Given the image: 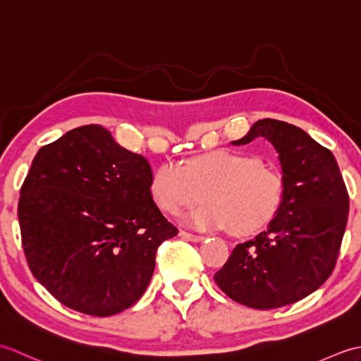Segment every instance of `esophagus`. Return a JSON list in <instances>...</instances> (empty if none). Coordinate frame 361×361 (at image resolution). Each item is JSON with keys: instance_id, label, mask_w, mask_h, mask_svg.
I'll use <instances>...</instances> for the list:
<instances>
[{"instance_id": "esophagus-1", "label": "esophagus", "mask_w": 361, "mask_h": 361, "mask_svg": "<svg viewBox=\"0 0 361 361\" xmlns=\"http://www.w3.org/2000/svg\"><path fill=\"white\" fill-rule=\"evenodd\" d=\"M180 235L183 237V239L186 240H190V242H202L204 237L203 235H197V234H192V233H186V231H181Z\"/></svg>"}]
</instances>
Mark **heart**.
<instances>
[{
    "label": "heart",
    "instance_id": "b5f03b06",
    "mask_svg": "<svg viewBox=\"0 0 361 361\" xmlns=\"http://www.w3.org/2000/svg\"><path fill=\"white\" fill-rule=\"evenodd\" d=\"M150 194L161 209L180 214L202 200L188 216L198 229H221L237 235L259 231L278 214L283 198L282 176L257 157L217 150L185 166L161 164L150 180Z\"/></svg>",
    "mask_w": 361,
    "mask_h": 361
}]
</instances>
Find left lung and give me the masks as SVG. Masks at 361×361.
Returning a JSON list of instances; mask_svg holds the SVG:
<instances>
[{
  "mask_svg": "<svg viewBox=\"0 0 361 361\" xmlns=\"http://www.w3.org/2000/svg\"><path fill=\"white\" fill-rule=\"evenodd\" d=\"M257 137L279 153L282 204L264 233L239 243L214 281L257 310L301 301L332 274L349 216V194L332 152L296 126L257 121L235 145Z\"/></svg>",
  "mask_w": 361,
  "mask_h": 361,
  "instance_id": "left-lung-1",
  "label": "left lung"
}]
</instances>
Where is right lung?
<instances>
[{
    "instance_id": "add662e5",
    "label": "right lung",
    "mask_w": 361,
    "mask_h": 361,
    "mask_svg": "<svg viewBox=\"0 0 361 361\" xmlns=\"http://www.w3.org/2000/svg\"><path fill=\"white\" fill-rule=\"evenodd\" d=\"M149 161L83 126L37 152L20 189L30 271L66 307L111 317L142 296L158 247L178 234L150 194Z\"/></svg>"
}]
</instances>
